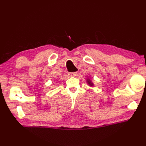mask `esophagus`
I'll use <instances>...</instances> for the list:
<instances>
[{"label":"esophagus","instance_id":"esophagus-1","mask_svg":"<svg viewBox=\"0 0 146 146\" xmlns=\"http://www.w3.org/2000/svg\"><path fill=\"white\" fill-rule=\"evenodd\" d=\"M69 75L70 76H77V73L76 72L70 73H69Z\"/></svg>","mask_w":146,"mask_h":146}]
</instances>
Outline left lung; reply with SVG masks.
I'll return each instance as SVG.
<instances>
[{"label":"left lung","mask_w":146,"mask_h":146,"mask_svg":"<svg viewBox=\"0 0 146 146\" xmlns=\"http://www.w3.org/2000/svg\"><path fill=\"white\" fill-rule=\"evenodd\" d=\"M86 83H87L88 85L90 86H94V83H93L91 81V80H90V79H86Z\"/></svg>","instance_id":"obj_1"}]
</instances>
